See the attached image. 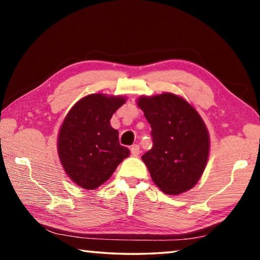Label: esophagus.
Instances as JSON below:
<instances>
[{"label":"esophagus","instance_id":"34e87169","mask_svg":"<svg viewBox=\"0 0 260 260\" xmlns=\"http://www.w3.org/2000/svg\"><path fill=\"white\" fill-rule=\"evenodd\" d=\"M131 152H132V155L133 156H139V153H140V147L138 146V144H133V146L131 147Z\"/></svg>","mask_w":260,"mask_h":260}]
</instances>
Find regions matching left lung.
Returning <instances> with one entry per match:
<instances>
[{
    "mask_svg": "<svg viewBox=\"0 0 260 260\" xmlns=\"http://www.w3.org/2000/svg\"><path fill=\"white\" fill-rule=\"evenodd\" d=\"M139 108L151 127L153 146L142 156L152 181L167 195H180L200 181L210 153L208 127L181 96H140Z\"/></svg>",
    "mask_w": 260,
    "mask_h": 260,
    "instance_id": "1",
    "label": "left lung"
}]
</instances>
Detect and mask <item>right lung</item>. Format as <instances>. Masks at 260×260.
I'll use <instances>...</instances> for the list:
<instances>
[{
	"label": "right lung",
	"mask_w": 260,
	"mask_h": 260,
	"mask_svg": "<svg viewBox=\"0 0 260 260\" xmlns=\"http://www.w3.org/2000/svg\"><path fill=\"white\" fill-rule=\"evenodd\" d=\"M121 95H87L70 109L57 138V152L65 173L79 187L94 190L111 178L129 156L118 141L119 132L110 124L125 104Z\"/></svg>",
	"instance_id": "obj_1"
}]
</instances>
